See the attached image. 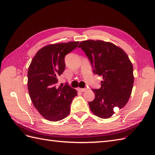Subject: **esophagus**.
<instances>
[{
	"label": "esophagus",
	"mask_w": 155,
	"mask_h": 155,
	"mask_svg": "<svg viewBox=\"0 0 155 155\" xmlns=\"http://www.w3.org/2000/svg\"><path fill=\"white\" fill-rule=\"evenodd\" d=\"M78 90H79L80 91H81V92H85V91H87V88H78Z\"/></svg>",
	"instance_id": "esophagus-1"
}]
</instances>
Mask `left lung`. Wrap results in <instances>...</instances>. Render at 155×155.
Instances as JSON below:
<instances>
[{
  "instance_id": "8db88e82",
  "label": "left lung",
  "mask_w": 155,
  "mask_h": 155,
  "mask_svg": "<svg viewBox=\"0 0 155 155\" xmlns=\"http://www.w3.org/2000/svg\"><path fill=\"white\" fill-rule=\"evenodd\" d=\"M87 55L93 72L103 77L101 87L92 89L94 99L88 103L91 111L102 118L113 115L114 107L126 105L132 92L133 67L127 54L113 43L88 40L78 45Z\"/></svg>"
}]
</instances>
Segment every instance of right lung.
<instances>
[{"label":"right lung","instance_id":"add662e5","mask_svg":"<svg viewBox=\"0 0 155 155\" xmlns=\"http://www.w3.org/2000/svg\"><path fill=\"white\" fill-rule=\"evenodd\" d=\"M79 42L49 45L40 49L28 71V89L35 107L42 117L58 121L70 113L71 104L77 92L68 83L58 87L57 77L65 68L64 57Z\"/></svg>","mask_w":155,"mask_h":155}]
</instances>
